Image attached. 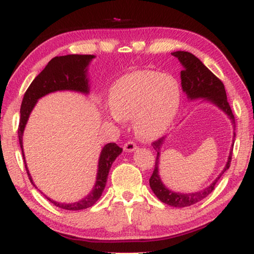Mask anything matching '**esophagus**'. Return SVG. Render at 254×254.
<instances>
[{"label":"esophagus","mask_w":254,"mask_h":254,"mask_svg":"<svg viewBox=\"0 0 254 254\" xmlns=\"http://www.w3.org/2000/svg\"><path fill=\"white\" fill-rule=\"evenodd\" d=\"M124 151L126 152H133L136 149V144L133 142V141H128L126 144H124Z\"/></svg>","instance_id":"1"}]
</instances>
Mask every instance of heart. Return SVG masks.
Listing matches in <instances>:
<instances>
[{"instance_id":"obj_1","label":"heart","mask_w":254,"mask_h":254,"mask_svg":"<svg viewBox=\"0 0 254 254\" xmlns=\"http://www.w3.org/2000/svg\"><path fill=\"white\" fill-rule=\"evenodd\" d=\"M182 91L174 77L140 70L119 78L110 89L109 115L117 121L133 119L135 134L151 141L165 134L177 115Z\"/></svg>"}]
</instances>
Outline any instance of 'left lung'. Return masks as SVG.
Instances as JSON below:
<instances>
[{"mask_svg":"<svg viewBox=\"0 0 254 254\" xmlns=\"http://www.w3.org/2000/svg\"><path fill=\"white\" fill-rule=\"evenodd\" d=\"M182 64L183 70L180 71V79H182V88L183 92L186 94L189 101H196L199 98H203V101L212 103L221 111L224 112L227 118L231 120L233 127L235 130V120L234 115L232 113L231 106L227 102L226 92L224 84L206 67L200 60L188 51H175L171 53ZM235 139V132L233 133V142H232V148L230 150L229 158H227L226 165L223 168L222 173L217 176V178L214 182L201 190L195 192H177L165 186L162 183L160 175H159V162H160V150L163 142H165L166 136H162L158 141H154L152 143L153 149L157 151L156 165H154V170L152 176L150 177V187L162 203H165L174 207H186V206L194 205L198 203L205 197H207L210 192L215 189V185L220 180L221 176L230 168V163L232 159V151H233V144Z\"/></svg>","mask_w":254,"mask_h":254,"instance_id":"8db88e82","label":"left lung"}]
</instances>
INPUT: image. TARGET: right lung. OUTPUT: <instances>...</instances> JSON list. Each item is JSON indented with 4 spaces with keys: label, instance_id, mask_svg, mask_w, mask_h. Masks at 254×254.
<instances>
[{
    "label": "right lung",
    "instance_id": "obj_1",
    "mask_svg": "<svg viewBox=\"0 0 254 254\" xmlns=\"http://www.w3.org/2000/svg\"><path fill=\"white\" fill-rule=\"evenodd\" d=\"M94 58H95L94 55H67L53 58L48 63V65L45 67V69L33 79L31 85L29 86V88L24 94L20 110L21 117L18 135L24 159L25 169H27L30 182L36 188L37 186L33 183L31 175L29 173L27 162H25L22 142L23 132L30 114H31L33 107L36 106L37 102L41 97L48 95L50 93L71 91L85 94V95L89 94V79L87 76L88 66ZM121 152L122 148H120L117 143H107L103 147L100 159H98L95 185H94L91 192L87 196H85L84 198L75 201V203H59V201L49 198L45 194L44 196L55 206L67 210H79L91 207L102 196L112 163L121 154ZM40 192L42 194V191Z\"/></svg>",
    "mask_w": 254,
    "mask_h": 254
}]
</instances>
